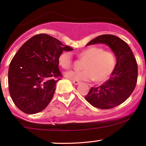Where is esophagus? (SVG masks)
<instances>
[{"instance_id":"1","label":"esophagus","mask_w":146,"mask_h":146,"mask_svg":"<svg viewBox=\"0 0 146 146\" xmlns=\"http://www.w3.org/2000/svg\"><path fill=\"white\" fill-rule=\"evenodd\" d=\"M72 83L74 84H75V85H78V84L80 83V82H79V81H76V80H73V81H72Z\"/></svg>"}]
</instances>
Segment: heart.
Instances as JSON below:
<instances>
[{"label": "heart", "instance_id": "obj_1", "mask_svg": "<svg viewBox=\"0 0 146 146\" xmlns=\"http://www.w3.org/2000/svg\"><path fill=\"white\" fill-rule=\"evenodd\" d=\"M76 55L79 60H84L82 64L83 70L64 74L66 77L72 80H93L96 83H102L109 79L116 67L115 54L98 46L86 48L77 52ZM58 61L61 67L68 70L72 66V55L69 51H63L58 56Z\"/></svg>", "mask_w": 146, "mask_h": 146}]
</instances>
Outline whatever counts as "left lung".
<instances>
[{"instance_id":"obj_1","label":"left lung","mask_w":146,"mask_h":146,"mask_svg":"<svg viewBox=\"0 0 146 146\" xmlns=\"http://www.w3.org/2000/svg\"><path fill=\"white\" fill-rule=\"evenodd\" d=\"M104 43L115 53L117 64L109 80L98 87H91L85 99L100 109H111L124 103L133 93L138 78V66L129 46L116 36L104 34L88 42L86 46Z\"/></svg>"}]
</instances>
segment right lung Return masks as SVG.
<instances>
[{"mask_svg":"<svg viewBox=\"0 0 146 146\" xmlns=\"http://www.w3.org/2000/svg\"><path fill=\"white\" fill-rule=\"evenodd\" d=\"M72 50L46 34L34 36L21 46L8 70L9 92L20 110L32 115L48 106L62 77L58 56Z\"/></svg>","mask_w":146,"mask_h":146,"instance_id":"1","label":"right lung"}]
</instances>
